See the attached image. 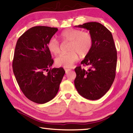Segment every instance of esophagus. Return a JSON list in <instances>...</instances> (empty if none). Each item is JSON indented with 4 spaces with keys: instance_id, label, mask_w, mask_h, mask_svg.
Instances as JSON below:
<instances>
[{
    "instance_id": "1",
    "label": "esophagus",
    "mask_w": 133,
    "mask_h": 133,
    "mask_svg": "<svg viewBox=\"0 0 133 133\" xmlns=\"http://www.w3.org/2000/svg\"><path fill=\"white\" fill-rule=\"evenodd\" d=\"M71 70V69H65V71H66V73H68L69 72H70Z\"/></svg>"
}]
</instances>
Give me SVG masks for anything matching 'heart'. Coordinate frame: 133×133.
Returning <instances> with one entry per match:
<instances>
[{
  "label": "heart",
  "mask_w": 133,
  "mask_h": 133,
  "mask_svg": "<svg viewBox=\"0 0 133 133\" xmlns=\"http://www.w3.org/2000/svg\"><path fill=\"white\" fill-rule=\"evenodd\" d=\"M60 38L64 42H70L67 54H61L55 58L56 65L60 67H70L78 61L79 55L84 58L91 50L93 40L92 36L87 31L81 30L69 29L63 31ZM49 52L54 55L58 54L61 51L60 43L55 37L49 39L47 44Z\"/></svg>",
  "instance_id": "obj_1"
}]
</instances>
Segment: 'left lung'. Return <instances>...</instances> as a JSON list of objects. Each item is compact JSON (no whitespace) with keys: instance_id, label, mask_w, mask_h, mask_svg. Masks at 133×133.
I'll use <instances>...</instances> for the list:
<instances>
[{"instance_id":"8db88e82","label":"left lung","mask_w":133,"mask_h":133,"mask_svg":"<svg viewBox=\"0 0 133 133\" xmlns=\"http://www.w3.org/2000/svg\"><path fill=\"white\" fill-rule=\"evenodd\" d=\"M86 29L92 36L93 45L90 53L75 71V86L79 94L88 100L102 97L108 91L116 75L117 51L112 33L102 24L90 22L78 25Z\"/></svg>"}]
</instances>
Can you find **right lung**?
<instances>
[{
    "mask_svg": "<svg viewBox=\"0 0 133 133\" xmlns=\"http://www.w3.org/2000/svg\"><path fill=\"white\" fill-rule=\"evenodd\" d=\"M58 29L35 26L17 42L12 61L16 80L26 97L38 104L55 97L65 74L62 67L51 68L54 63L48 42Z\"/></svg>",
    "mask_w": 133,
    "mask_h": 133,
    "instance_id": "add662e5",
    "label": "right lung"
}]
</instances>
